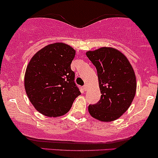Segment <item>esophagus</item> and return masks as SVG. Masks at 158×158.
<instances>
[{"instance_id":"obj_1","label":"esophagus","mask_w":158,"mask_h":158,"mask_svg":"<svg viewBox=\"0 0 158 158\" xmlns=\"http://www.w3.org/2000/svg\"><path fill=\"white\" fill-rule=\"evenodd\" d=\"M86 88H87V85H83V86H82V89H83V90H86Z\"/></svg>"}]
</instances>
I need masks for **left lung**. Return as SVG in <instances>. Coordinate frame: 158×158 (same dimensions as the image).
Masks as SVG:
<instances>
[{"label":"left lung","instance_id":"left-lung-1","mask_svg":"<svg viewBox=\"0 0 158 158\" xmlns=\"http://www.w3.org/2000/svg\"><path fill=\"white\" fill-rule=\"evenodd\" d=\"M95 66L101 91L97 103L89 105V114L102 122L118 118L128 110L136 92V78L128 59L118 50L102 47L86 52Z\"/></svg>","mask_w":158,"mask_h":158}]
</instances>
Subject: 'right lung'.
Segmentation results:
<instances>
[{
    "label": "right lung",
    "instance_id": "add662e5",
    "mask_svg": "<svg viewBox=\"0 0 158 158\" xmlns=\"http://www.w3.org/2000/svg\"><path fill=\"white\" fill-rule=\"evenodd\" d=\"M76 51L62 43L49 44L38 51L25 73L27 95L37 111L49 117L66 114L81 94L75 82L71 63Z\"/></svg>",
    "mask_w": 158,
    "mask_h": 158
}]
</instances>
